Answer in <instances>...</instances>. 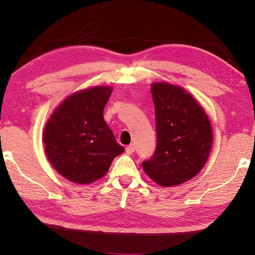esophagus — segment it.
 Instances as JSON below:
<instances>
[{"instance_id":"esophagus-1","label":"esophagus","mask_w":255,"mask_h":255,"mask_svg":"<svg viewBox=\"0 0 255 255\" xmlns=\"http://www.w3.org/2000/svg\"><path fill=\"white\" fill-rule=\"evenodd\" d=\"M134 150H136V146H134L133 143L129 144V146H127V147H126V152H127V153H129V154L133 153V152H134Z\"/></svg>"}]
</instances>
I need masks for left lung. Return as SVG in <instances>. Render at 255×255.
Wrapping results in <instances>:
<instances>
[{"instance_id":"1","label":"left lung","mask_w":255,"mask_h":255,"mask_svg":"<svg viewBox=\"0 0 255 255\" xmlns=\"http://www.w3.org/2000/svg\"><path fill=\"white\" fill-rule=\"evenodd\" d=\"M157 147L142 168L162 187L190 180L201 170L212 147L210 122L202 107L183 88L167 83L151 85Z\"/></svg>"}]
</instances>
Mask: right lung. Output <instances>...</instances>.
<instances>
[{"instance_id": "right-lung-1", "label": "right lung", "mask_w": 255, "mask_h": 255, "mask_svg": "<svg viewBox=\"0 0 255 255\" xmlns=\"http://www.w3.org/2000/svg\"><path fill=\"white\" fill-rule=\"evenodd\" d=\"M111 87L72 95L48 119L43 133L52 166L67 180L86 184L104 177L115 157L125 151L104 121Z\"/></svg>"}]
</instances>
